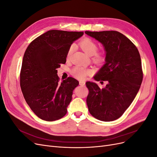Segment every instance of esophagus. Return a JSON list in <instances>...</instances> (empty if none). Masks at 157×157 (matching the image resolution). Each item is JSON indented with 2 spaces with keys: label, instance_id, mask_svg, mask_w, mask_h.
I'll use <instances>...</instances> for the list:
<instances>
[{
  "label": "esophagus",
  "instance_id": "34e87169",
  "mask_svg": "<svg viewBox=\"0 0 157 157\" xmlns=\"http://www.w3.org/2000/svg\"><path fill=\"white\" fill-rule=\"evenodd\" d=\"M79 84L81 85V86H84V85L85 84V82L84 81H79Z\"/></svg>",
  "mask_w": 157,
  "mask_h": 157
}]
</instances>
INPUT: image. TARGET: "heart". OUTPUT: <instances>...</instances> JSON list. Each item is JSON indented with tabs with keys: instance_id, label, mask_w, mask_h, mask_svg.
<instances>
[{
	"instance_id": "heart-1",
	"label": "heart",
	"mask_w": 157,
	"mask_h": 157,
	"mask_svg": "<svg viewBox=\"0 0 157 157\" xmlns=\"http://www.w3.org/2000/svg\"><path fill=\"white\" fill-rule=\"evenodd\" d=\"M80 48L83 51L88 54V56H92V61L98 65L103 64L105 61V53L102 51H97L98 50V44L93 40L88 39H84L80 42L79 44ZM73 50V45H71L67 51V59H69L71 54ZM93 71L90 69L86 67H82L80 65H76L71 69V73L75 77L78 79H84L86 78L88 75H91Z\"/></svg>"
}]
</instances>
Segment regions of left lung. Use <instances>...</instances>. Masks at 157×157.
Here are the masks:
<instances>
[{
    "label": "left lung",
    "instance_id": "obj_1",
    "mask_svg": "<svg viewBox=\"0 0 157 157\" xmlns=\"http://www.w3.org/2000/svg\"><path fill=\"white\" fill-rule=\"evenodd\" d=\"M85 33L100 42L106 52V63L94 77L97 81H107L106 86L100 88L94 82L86 83L89 112L99 121H115L130 105L143 80L139 51L129 39L116 31Z\"/></svg>",
    "mask_w": 157,
    "mask_h": 157
}]
</instances>
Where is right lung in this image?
I'll list each match as a JSON object with an SVG mask.
<instances>
[{
  "label": "right lung",
  "instance_id": "obj_1",
  "mask_svg": "<svg viewBox=\"0 0 157 157\" xmlns=\"http://www.w3.org/2000/svg\"><path fill=\"white\" fill-rule=\"evenodd\" d=\"M83 32L50 30L33 40L23 56L20 86L27 103L46 121L64 117L78 81L68 77L59 82L57 69L66 62L67 51Z\"/></svg>",
  "mask_w": 157,
  "mask_h": 157
}]
</instances>
